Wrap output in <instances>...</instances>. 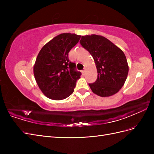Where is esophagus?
I'll use <instances>...</instances> for the list:
<instances>
[{
	"mask_svg": "<svg viewBox=\"0 0 154 154\" xmlns=\"http://www.w3.org/2000/svg\"><path fill=\"white\" fill-rule=\"evenodd\" d=\"M82 74H83V75H84V74H85V70H83V71H82Z\"/></svg>",
	"mask_w": 154,
	"mask_h": 154,
	"instance_id": "obj_1",
	"label": "esophagus"
}]
</instances>
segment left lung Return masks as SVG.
Here are the masks:
<instances>
[{
  "instance_id": "1",
  "label": "left lung",
  "mask_w": 154,
  "mask_h": 154,
  "mask_svg": "<svg viewBox=\"0 0 154 154\" xmlns=\"http://www.w3.org/2000/svg\"><path fill=\"white\" fill-rule=\"evenodd\" d=\"M80 42L92 55L96 63L97 80L88 83L92 91L101 97L115 94L123 86L128 72L127 60L123 51L100 35L82 36Z\"/></svg>"
}]
</instances>
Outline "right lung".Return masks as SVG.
<instances>
[{
  "instance_id": "obj_1",
  "label": "right lung",
  "mask_w": 154,
  "mask_h": 154,
  "mask_svg": "<svg viewBox=\"0 0 154 154\" xmlns=\"http://www.w3.org/2000/svg\"><path fill=\"white\" fill-rule=\"evenodd\" d=\"M80 35L62 33L41 49L33 67L36 82L44 95L54 100L71 96L80 78L76 63L69 61V51L78 42Z\"/></svg>"
}]
</instances>
